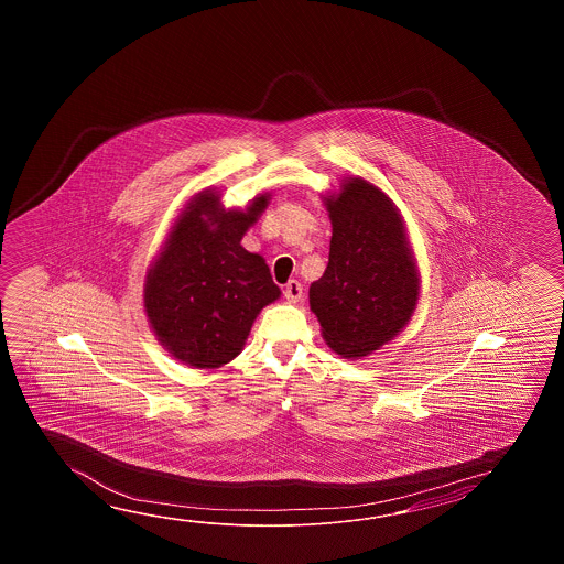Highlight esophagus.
Masks as SVG:
<instances>
[{
    "label": "esophagus",
    "instance_id": "esophagus-1",
    "mask_svg": "<svg viewBox=\"0 0 564 564\" xmlns=\"http://www.w3.org/2000/svg\"><path fill=\"white\" fill-rule=\"evenodd\" d=\"M284 296H286L288 302H300L302 296H304V292H302V284H300L299 280H290L286 286H284Z\"/></svg>",
    "mask_w": 564,
    "mask_h": 564
}]
</instances>
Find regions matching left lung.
<instances>
[{"label":"left lung","instance_id":"1","mask_svg":"<svg viewBox=\"0 0 564 564\" xmlns=\"http://www.w3.org/2000/svg\"><path fill=\"white\" fill-rule=\"evenodd\" d=\"M324 202L333 238L311 308L328 347L345 359L367 357L409 323L420 278L403 221L381 189L350 177Z\"/></svg>","mask_w":564,"mask_h":564}]
</instances>
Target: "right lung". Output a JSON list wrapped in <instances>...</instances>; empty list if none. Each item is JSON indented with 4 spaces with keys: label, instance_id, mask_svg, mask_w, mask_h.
Here are the masks:
<instances>
[{
    "label": "right lung",
    "instance_id": "add662e5",
    "mask_svg": "<svg viewBox=\"0 0 564 564\" xmlns=\"http://www.w3.org/2000/svg\"><path fill=\"white\" fill-rule=\"evenodd\" d=\"M268 195L246 212L221 209L214 193L185 207L144 286V308L159 340L197 369L240 355L256 316L280 296L262 256L241 248Z\"/></svg>",
    "mask_w": 564,
    "mask_h": 564
}]
</instances>
